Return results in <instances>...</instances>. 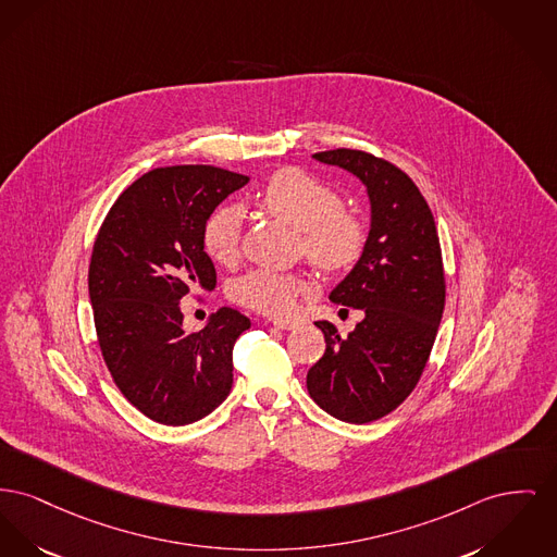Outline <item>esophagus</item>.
Here are the masks:
<instances>
[{
    "label": "esophagus",
    "mask_w": 557,
    "mask_h": 557,
    "mask_svg": "<svg viewBox=\"0 0 557 557\" xmlns=\"http://www.w3.org/2000/svg\"><path fill=\"white\" fill-rule=\"evenodd\" d=\"M273 326L280 327V330H295L298 326V322H293V320H275Z\"/></svg>",
    "instance_id": "1"
}]
</instances>
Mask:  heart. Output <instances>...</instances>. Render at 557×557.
Instances as JSON below:
<instances>
[{
  "mask_svg": "<svg viewBox=\"0 0 557 557\" xmlns=\"http://www.w3.org/2000/svg\"><path fill=\"white\" fill-rule=\"evenodd\" d=\"M267 214L298 231L302 255L327 273H341L360 261L366 248V225L343 208V197L324 181L300 172L273 174L255 197ZM242 214L233 206L216 208L201 233L203 250L216 264H231L239 255ZM307 282L295 273L252 269L230 286L231 300L271 318H288Z\"/></svg>",
  "mask_w": 557,
  "mask_h": 557,
  "instance_id": "obj_1",
  "label": "heart"
}]
</instances>
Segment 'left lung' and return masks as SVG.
<instances>
[{"mask_svg":"<svg viewBox=\"0 0 557 557\" xmlns=\"http://www.w3.org/2000/svg\"><path fill=\"white\" fill-rule=\"evenodd\" d=\"M313 158L360 178L372 221L360 261L330 293L363 320L347 336L315 322L326 351L307 372V392L334 419L363 425L395 410L425 370L446 300L442 248L425 197L404 170L358 149Z\"/></svg>","mask_w":557,"mask_h":557,"instance_id":"1","label":"left lung"}]
</instances>
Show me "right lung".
Returning a JSON list of instances; mask_svg holds the SVG:
<instances>
[{
    "label": "right lung",
    "instance_id": "add662e5",
    "mask_svg": "<svg viewBox=\"0 0 557 557\" xmlns=\"http://www.w3.org/2000/svg\"><path fill=\"white\" fill-rule=\"evenodd\" d=\"M248 181L214 165L156 168L100 225L88 269L100 354L117 389L156 423H196L230 395L233 345L250 320L223 307L185 332L181 300L196 284L216 286L203 225Z\"/></svg>",
    "mask_w": 557,
    "mask_h": 557
}]
</instances>
